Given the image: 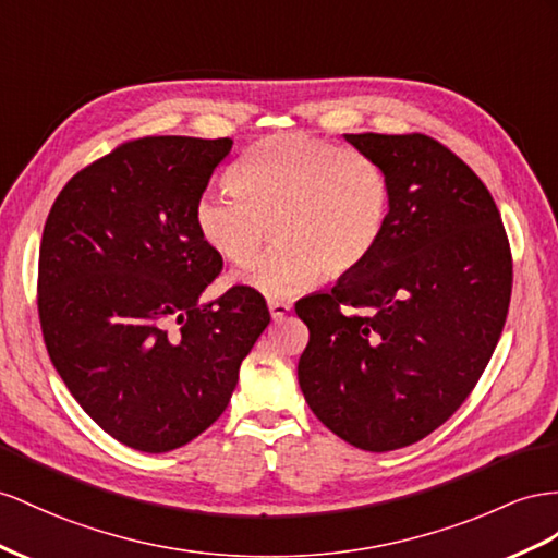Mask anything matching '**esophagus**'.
I'll use <instances>...</instances> for the list:
<instances>
[{
    "mask_svg": "<svg viewBox=\"0 0 558 558\" xmlns=\"http://www.w3.org/2000/svg\"><path fill=\"white\" fill-rule=\"evenodd\" d=\"M268 311H270V316H274V320H282L292 311V304L290 302H268Z\"/></svg>",
    "mask_w": 558,
    "mask_h": 558,
    "instance_id": "obj_1",
    "label": "esophagus"
}]
</instances>
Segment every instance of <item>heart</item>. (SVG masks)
Returning a JSON list of instances; mask_svg holds the SVG:
<instances>
[{
  "label": "heart",
  "instance_id": "heart-1",
  "mask_svg": "<svg viewBox=\"0 0 558 558\" xmlns=\"http://www.w3.org/2000/svg\"><path fill=\"white\" fill-rule=\"evenodd\" d=\"M228 181L235 196L197 197L195 231L221 259L245 264L270 226L274 245L231 278L270 299L302 292L320 274L341 278L363 266L391 211L389 177L373 157L304 132L256 141Z\"/></svg>",
  "mask_w": 558,
  "mask_h": 558
}]
</instances>
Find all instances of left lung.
Returning <instances> with one entry per match:
<instances>
[{
	"label": "left lung",
	"mask_w": 558,
	"mask_h": 558,
	"mask_svg": "<svg viewBox=\"0 0 558 558\" xmlns=\"http://www.w3.org/2000/svg\"><path fill=\"white\" fill-rule=\"evenodd\" d=\"M391 183L377 250L332 292L296 302L308 325L299 387L332 434L369 452L412 446L476 387L511 296L495 199L424 134H344Z\"/></svg>",
	"instance_id": "obj_1"
}]
</instances>
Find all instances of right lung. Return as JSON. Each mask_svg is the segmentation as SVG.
Instances as JSON below:
<instances>
[{
  "instance_id": "add662e5",
  "label": "right lung",
  "mask_w": 558,
  "mask_h": 558,
  "mask_svg": "<svg viewBox=\"0 0 558 558\" xmlns=\"http://www.w3.org/2000/svg\"><path fill=\"white\" fill-rule=\"evenodd\" d=\"M231 148L122 143L65 183L41 233L49 359L82 410L141 452L181 448L217 422L270 323L264 296L240 284L199 304L223 262L199 240L193 207Z\"/></svg>"
}]
</instances>
